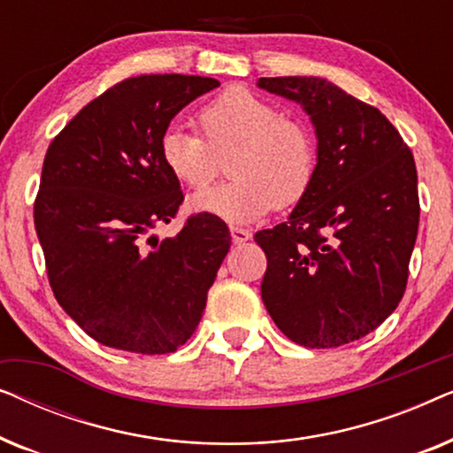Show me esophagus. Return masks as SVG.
Returning <instances> with one entry per match:
<instances>
[{
    "label": "esophagus",
    "mask_w": 453,
    "mask_h": 453,
    "mask_svg": "<svg viewBox=\"0 0 453 453\" xmlns=\"http://www.w3.org/2000/svg\"><path fill=\"white\" fill-rule=\"evenodd\" d=\"M231 237L234 243H245V241L251 239V233L247 231V228H241V226H231Z\"/></svg>",
    "instance_id": "obj_1"
}]
</instances>
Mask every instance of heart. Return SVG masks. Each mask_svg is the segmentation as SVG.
<instances>
[{"label":"heart","mask_w":453,"mask_h":453,"mask_svg":"<svg viewBox=\"0 0 453 453\" xmlns=\"http://www.w3.org/2000/svg\"><path fill=\"white\" fill-rule=\"evenodd\" d=\"M202 138L183 127L165 129L158 140L160 163L189 189L216 175V157L226 154L233 179L189 197L194 212L241 225L296 203L311 188L318 169V144L305 121L280 115L268 98L243 86H231L196 113Z\"/></svg>","instance_id":"heart-1"}]
</instances>
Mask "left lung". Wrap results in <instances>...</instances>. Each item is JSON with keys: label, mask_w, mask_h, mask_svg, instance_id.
I'll use <instances>...</instances> for the list:
<instances>
[{"label": "left lung", "mask_w": 453, "mask_h": 453, "mask_svg": "<svg viewBox=\"0 0 453 453\" xmlns=\"http://www.w3.org/2000/svg\"><path fill=\"white\" fill-rule=\"evenodd\" d=\"M257 86L299 103L318 135L311 188L287 222L256 233L268 257L264 305L307 349L355 342L404 295L420 212L412 152L380 109L324 78Z\"/></svg>", "instance_id": "8db88e82"}]
</instances>
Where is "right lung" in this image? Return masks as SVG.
Listing matches in <instances>:
<instances>
[{
    "mask_svg": "<svg viewBox=\"0 0 453 453\" xmlns=\"http://www.w3.org/2000/svg\"><path fill=\"white\" fill-rule=\"evenodd\" d=\"M219 80L183 73L127 78L86 104L49 146L35 200L47 276L64 311L96 342L166 355L200 324L231 234L196 214L175 237L179 181L158 140L185 104Z\"/></svg>",
    "mask_w": 453,
    "mask_h": 453,
    "instance_id": "right-lung-1",
    "label": "right lung"
}]
</instances>
